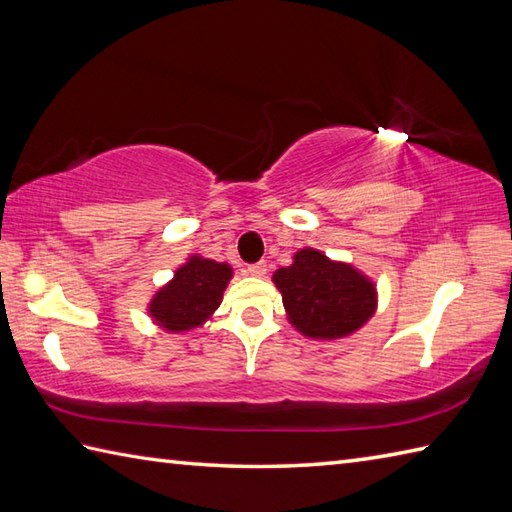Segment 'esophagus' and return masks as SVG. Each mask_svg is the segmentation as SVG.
Listing matches in <instances>:
<instances>
[{
    "label": "esophagus",
    "mask_w": 512,
    "mask_h": 512,
    "mask_svg": "<svg viewBox=\"0 0 512 512\" xmlns=\"http://www.w3.org/2000/svg\"><path fill=\"white\" fill-rule=\"evenodd\" d=\"M266 270H268V266H266L264 262H257V264H250V266L246 268V273L253 275V277H264Z\"/></svg>",
    "instance_id": "esophagus-1"
}]
</instances>
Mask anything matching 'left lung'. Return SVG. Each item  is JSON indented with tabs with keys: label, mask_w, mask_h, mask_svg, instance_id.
Segmentation results:
<instances>
[{
	"label": "left lung",
	"mask_w": 512,
	"mask_h": 512,
	"mask_svg": "<svg viewBox=\"0 0 512 512\" xmlns=\"http://www.w3.org/2000/svg\"><path fill=\"white\" fill-rule=\"evenodd\" d=\"M290 323L310 339H341L365 325L376 310V288L363 273L303 248L273 275Z\"/></svg>",
	"instance_id": "obj_1"
}]
</instances>
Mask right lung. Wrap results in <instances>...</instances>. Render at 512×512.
<instances>
[{"instance_id": "add662e5", "label": "right lung", "mask_w": 512, "mask_h": 512, "mask_svg": "<svg viewBox=\"0 0 512 512\" xmlns=\"http://www.w3.org/2000/svg\"><path fill=\"white\" fill-rule=\"evenodd\" d=\"M233 268L193 255L149 303V314L169 332L198 328L217 310Z\"/></svg>"}]
</instances>
